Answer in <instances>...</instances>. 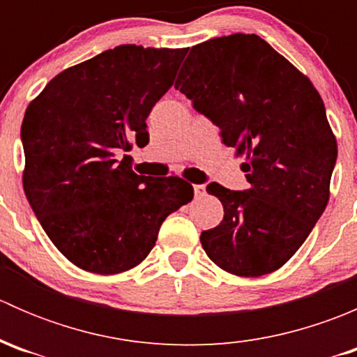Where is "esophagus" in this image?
Returning a JSON list of instances; mask_svg holds the SVG:
<instances>
[{
    "label": "esophagus",
    "mask_w": 357,
    "mask_h": 357,
    "mask_svg": "<svg viewBox=\"0 0 357 357\" xmlns=\"http://www.w3.org/2000/svg\"><path fill=\"white\" fill-rule=\"evenodd\" d=\"M193 192H195V197H204L205 186L204 185H193Z\"/></svg>",
    "instance_id": "esophagus-1"
}]
</instances>
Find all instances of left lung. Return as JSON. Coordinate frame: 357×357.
Instances as JSON below:
<instances>
[{"label": "left lung", "mask_w": 357, "mask_h": 357, "mask_svg": "<svg viewBox=\"0 0 357 357\" xmlns=\"http://www.w3.org/2000/svg\"><path fill=\"white\" fill-rule=\"evenodd\" d=\"M174 88L221 129L226 146L247 155L248 190L207 185L225 218L202 231L205 254L236 276L276 271L330 199L337 142L321 96L264 39L240 32L193 46Z\"/></svg>", "instance_id": "1"}]
</instances>
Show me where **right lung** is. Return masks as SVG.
Segmentation results:
<instances>
[{
    "mask_svg": "<svg viewBox=\"0 0 357 357\" xmlns=\"http://www.w3.org/2000/svg\"><path fill=\"white\" fill-rule=\"evenodd\" d=\"M186 48L121 45L66 68L25 110L24 192L53 245L77 268L115 275L138 266L162 222L193 199L178 176L131 169L132 142L174 82Z\"/></svg>",
    "mask_w": 357,
    "mask_h": 357,
    "instance_id": "1",
    "label": "right lung"
}]
</instances>
